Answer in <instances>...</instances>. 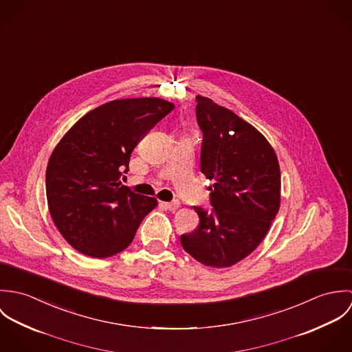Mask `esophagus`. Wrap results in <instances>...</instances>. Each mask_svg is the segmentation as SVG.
Returning <instances> with one entry per match:
<instances>
[{"label":"esophagus","instance_id":"obj_1","mask_svg":"<svg viewBox=\"0 0 352 352\" xmlns=\"http://www.w3.org/2000/svg\"><path fill=\"white\" fill-rule=\"evenodd\" d=\"M160 206H161L162 208H165V210H169V211H176V210L180 207V201H161V203H160Z\"/></svg>","mask_w":352,"mask_h":352}]
</instances>
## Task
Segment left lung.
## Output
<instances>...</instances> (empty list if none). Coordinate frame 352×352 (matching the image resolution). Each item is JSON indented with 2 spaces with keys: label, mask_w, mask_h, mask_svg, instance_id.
<instances>
[{
  "label": "left lung",
  "mask_w": 352,
  "mask_h": 352,
  "mask_svg": "<svg viewBox=\"0 0 352 352\" xmlns=\"http://www.w3.org/2000/svg\"><path fill=\"white\" fill-rule=\"evenodd\" d=\"M197 101L201 170L214 180L212 207H194L199 226L180 241L201 264L225 268L254 251L270 230L280 206V169L272 146L252 124L208 98Z\"/></svg>",
  "instance_id": "1"
}]
</instances>
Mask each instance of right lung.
I'll return each instance as SVG.
<instances>
[{
    "label": "right lung",
    "instance_id": "right-lung-1",
    "mask_svg": "<svg viewBox=\"0 0 352 352\" xmlns=\"http://www.w3.org/2000/svg\"><path fill=\"white\" fill-rule=\"evenodd\" d=\"M175 105L158 98L105 102L84 115L51 153L46 194L63 239L87 256L126 250L157 199L120 183L138 142Z\"/></svg>",
    "mask_w": 352,
    "mask_h": 352
}]
</instances>
